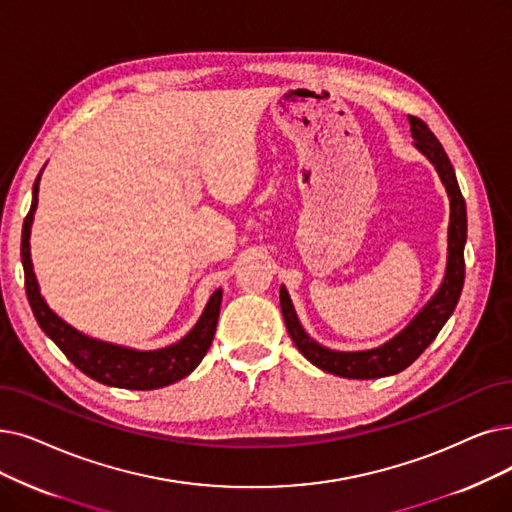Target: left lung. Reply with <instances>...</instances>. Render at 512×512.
Returning a JSON list of instances; mask_svg holds the SVG:
<instances>
[{
  "instance_id": "obj_1",
  "label": "left lung",
  "mask_w": 512,
  "mask_h": 512,
  "mask_svg": "<svg viewBox=\"0 0 512 512\" xmlns=\"http://www.w3.org/2000/svg\"><path fill=\"white\" fill-rule=\"evenodd\" d=\"M408 121H410L414 146L435 165L441 182L446 186V192L450 196L448 265H446V276H443V282L439 286V291L433 295V299L418 311L416 318L402 332H399L397 337H393L385 345L376 349H366V351H335V349L322 347L307 335L303 326L299 324L291 297H288L286 288L280 286V307H282L284 324L297 349L320 370L343 376V379H379V376L397 374L404 368H408L418 355L435 341L439 330L448 322L452 311L456 309V303L462 293L464 242H466L464 196L458 188L454 167L448 159L446 150H443V146L435 138V133L427 127L425 121L418 117L408 115Z\"/></svg>"
}]
</instances>
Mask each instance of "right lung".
I'll return each mask as SVG.
<instances>
[{
	"label": "right lung",
	"mask_w": 512,
	"mask_h": 512,
	"mask_svg": "<svg viewBox=\"0 0 512 512\" xmlns=\"http://www.w3.org/2000/svg\"><path fill=\"white\" fill-rule=\"evenodd\" d=\"M39 177L33 184V203L22 224V242H20V257L22 268H25V288L27 299L33 309V316L41 330L60 347V351L69 358L83 374L90 379L108 385V387H121V389H136L148 391L167 387L175 381L188 376L211 347L215 337L217 318H219V305H221V288L211 295L201 320L188 332V335L177 341L175 345L154 349V351H138L113 343H104L92 337H85L83 332L75 330L71 324L60 320L54 311L48 307L39 295V286L33 274L31 263V249H29V236L33 215L37 209V192H39Z\"/></svg>",
	"instance_id": "obj_1"
}]
</instances>
